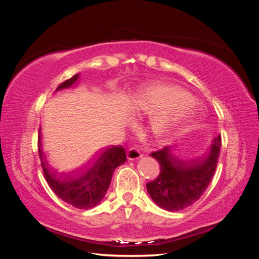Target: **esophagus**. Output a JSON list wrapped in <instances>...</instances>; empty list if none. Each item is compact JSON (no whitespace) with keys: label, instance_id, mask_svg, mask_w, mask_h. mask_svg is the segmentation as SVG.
<instances>
[{"label":"esophagus","instance_id":"obj_1","mask_svg":"<svg viewBox=\"0 0 259 259\" xmlns=\"http://www.w3.org/2000/svg\"><path fill=\"white\" fill-rule=\"evenodd\" d=\"M143 155L144 154L142 151H140V149H138L137 147H132L127 152V159L131 161H135L142 158Z\"/></svg>","mask_w":259,"mask_h":259}]
</instances>
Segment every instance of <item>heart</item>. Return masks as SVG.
Masks as SVG:
<instances>
[{"mask_svg": "<svg viewBox=\"0 0 259 259\" xmlns=\"http://www.w3.org/2000/svg\"><path fill=\"white\" fill-rule=\"evenodd\" d=\"M135 115H148L147 132L156 142L179 135L198 120V100L178 85L155 82L139 89L128 103Z\"/></svg>", "mask_w": 259, "mask_h": 259, "instance_id": "1", "label": "heart"}]
</instances>
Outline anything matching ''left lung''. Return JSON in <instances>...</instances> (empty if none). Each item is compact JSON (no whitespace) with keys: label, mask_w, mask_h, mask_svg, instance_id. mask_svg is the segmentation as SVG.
I'll list each match as a JSON object with an SVG mask.
<instances>
[{"label":"left lung","mask_w":259,"mask_h":259,"mask_svg":"<svg viewBox=\"0 0 259 259\" xmlns=\"http://www.w3.org/2000/svg\"><path fill=\"white\" fill-rule=\"evenodd\" d=\"M221 145L222 137L218 135L200 158H188L168 146L151 152L161 170L158 178L147 184L148 193L155 204L177 211L197 202L214 176Z\"/></svg>","instance_id":"1"}]
</instances>
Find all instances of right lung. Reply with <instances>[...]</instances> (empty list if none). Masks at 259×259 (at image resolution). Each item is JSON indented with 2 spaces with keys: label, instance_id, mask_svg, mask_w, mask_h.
<instances>
[{
  "label": "right lung",
  "instance_id": "right-lung-1",
  "mask_svg": "<svg viewBox=\"0 0 259 259\" xmlns=\"http://www.w3.org/2000/svg\"><path fill=\"white\" fill-rule=\"evenodd\" d=\"M79 77L62 82L56 91L70 88ZM38 155L44 177L58 198L75 208L90 209L99 204L104 199L114 169L126 161V151L123 146L101 148L94 153L83 167L73 171H61L46 159L41 143V131L37 140Z\"/></svg>",
  "mask_w": 259,
  "mask_h": 259
}]
</instances>
